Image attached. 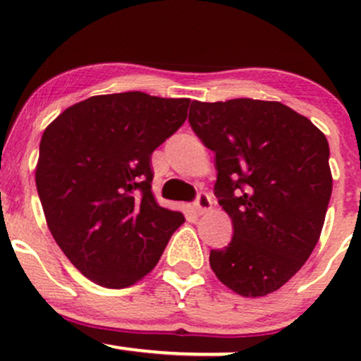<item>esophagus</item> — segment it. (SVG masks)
I'll list each match as a JSON object with an SVG mask.
<instances>
[{
	"label": "esophagus",
	"mask_w": 361,
	"mask_h": 361,
	"mask_svg": "<svg viewBox=\"0 0 361 361\" xmlns=\"http://www.w3.org/2000/svg\"><path fill=\"white\" fill-rule=\"evenodd\" d=\"M210 207H212V200H210V197L207 193H200L197 197V200H195V210H197L198 215L205 214L207 210H210Z\"/></svg>",
	"instance_id": "34e87169"
}]
</instances>
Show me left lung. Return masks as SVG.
<instances>
[{"label":"left lung","instance_id":"8db88e82","mask_svg":"<svg viewBox=\"0 0 361 361\" xmlns=\"http://www.w3.org/2000/svg\"><path fill=\"white\" fill-rule=\"evenodd\" d=\"M190 126L215 152V195L233 241L210 251V268L238 295L279 290L309 259L333 192L329 144L280 102H192Z\"/></svg>","mask_w":361,"mask_h":361}]
</instances>
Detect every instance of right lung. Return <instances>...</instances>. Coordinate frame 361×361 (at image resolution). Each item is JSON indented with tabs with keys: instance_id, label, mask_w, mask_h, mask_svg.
Masks as SVG:
<instances>
[{
	"instance_id": "add662e5",
	"label": "right lung",
	"mask_w": 361,
	"mask_h": 361,
	"mask_svg": "<svg viewBox=\"0 0 361 361\" xmlns=\"http://www.w3.org/2000/svg\"><path fill=\"white\" fill-rule=\"evenodd\" d=\"M188 98L98 94L44 130L35 185L52 238L86 279L126 288L156 267L183 214L151 190V154L183 126Z\"/></svg>"
}]
</instances>
